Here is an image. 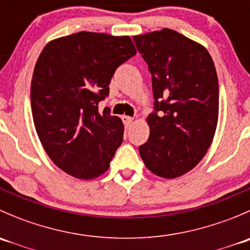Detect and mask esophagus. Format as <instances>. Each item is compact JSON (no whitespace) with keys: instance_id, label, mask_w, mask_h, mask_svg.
I'll return each mask as SVG.
<instances>
[{"instance_id":"34e87169","label":"esophagus","mask_w":250,"mask_h":250,"mask_svg":"<svg viewBox=\"0 0 250 250\" xmlns=\"http://www.w3.org/2000/svg\"><path fill=\"white\" fill-rule=\"evenodd\" d=\"M133 120H134V118L129 117V116H122V121L123 123H125V127H130L133 123Z\"/></svg>"}]
</instances>
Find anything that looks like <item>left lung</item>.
<instances>
[{
    "label": "left lung",
    "mask_w": 250,
    "mask_h": 250,
    "mask_svg": "<svg viewBox=\"0 0 250 250\" xmlns=\"http://www.w3.org/2000/svg\"><path fill=\"white\" fill-rule=\"evenodd\" d=\"M152 75L155 112L150 137L139 146L150 172L175 179L196 167L213 143L219 82L206 47L170 29L133 37Z\"/></svg>",
    "instance_id": "8db88e82"
}]
</instances>
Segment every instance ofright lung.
Instances as JSON below:
<instances>
[{
	"mask_svg": "<svg viewBox=\"0 0 250 250\" xmlns=\"http://www.w3.org/2000/svg\"><path fill=\"white\" fill-rule=\"evenodd\" d=\"M137 53L129 36L81 31L48 42L35 65L31 110L48 157L74 178L89 180L110 167L125 125L98 104L115 70Z\"/></svg>",
	"mask_w": 250,
	"mask_h": 250,
	"instance_id": "right-lung-1",
	"label": "right lung"
}]
</instances>
